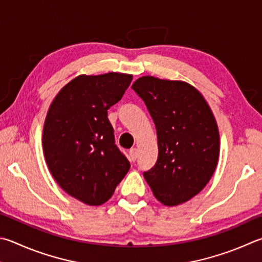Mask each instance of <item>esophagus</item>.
<instances>
[{"instance_id":"obj_1","label":"esophagus","mask_w":262,"mask_h":262,"mask_svg":"<svg viewBox=\"0 0 262 262\" xmlns=\"http://www.w3.org/2000/svg\"><path fill=\"white\" fill-rule=\"evenodd\" d=\"M137 157H139V151H137L136 147H133V149H130V151H129V158H130V160L135 161L137 159Z\"/></svg>"}]
</instances>
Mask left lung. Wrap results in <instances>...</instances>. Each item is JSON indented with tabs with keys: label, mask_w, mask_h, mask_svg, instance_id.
Instances as JSON below:
<instances>
[{
	"label": "left lung",
	"mask_w": 262,
	"mask_h": 262,
	"mask_svg": "<svg viewBox=\"0 0 262 262\" xmlns=\"http://www.w3.org/2000/svg\"><path fill=\"white\" fill-rule=\"evenodd\" d=\"M132 88L143 99L158 136V160L143 175L166 206L190 201L216 168L220 134L206 99L188 82L141 77Z\"/></svg>",
	"instance_id": "8db88e82"
}]
</instances>
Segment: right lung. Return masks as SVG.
<instances>
[{"label": "right lung", "mask_w": 262, "mask_h": 262, "mask_svg": "<svg viewBox=\"0 0 262 262\" xmlns=\"http://www.w3.org/2000/svg\"><path fill=\"white\" fill-rule=\"evenodd\" d=\"M132 74H81L65 84L51 102L42 147L59 187L90 206L112 197L130 164L115 144L107 110L120 101Z\"/></svg>", "instance_id": "add662e5"}]
</instances>
